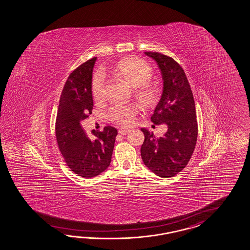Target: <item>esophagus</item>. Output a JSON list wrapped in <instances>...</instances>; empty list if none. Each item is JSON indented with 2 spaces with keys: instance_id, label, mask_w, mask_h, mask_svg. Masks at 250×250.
Instances as JSON below:
<instances>
[{
  "instance_id": "34e87169",
  "label": "esophagus",
  "mask_w": 250,
  "mask_h": 250,
  "mask_svg": "<svg viewBox=\"0 0 250 250\" xmlns=\"http://www.w3.org/2000/svg\"><path fill=\"white\" fill-rule=\"evenodd\" d=\"M118 132H119V134H121V135H126L128 132H130V130L127 128H119Z\"/></svg>"
}]
</instances>
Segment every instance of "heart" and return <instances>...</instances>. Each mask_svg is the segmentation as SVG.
<instances>
[{"label": "heart", "mask_w": 250, "mask_h": 250, "mask_svg": "<svg viewBox=\"0 0 250 250\" xmlns=\"http://www.w3.org/2000/svg\"><path fill=\"white\" fill-rule=\"evenodd\" d=\"M113 72L129 85L135 87V95L143 104H149L154 100V90L146 83L151 75V70L144 62L135 58H125L115 64ZM104 83V74L99 71L95 74L92 81V94L96 101L103 97ZM136 113L137 106L135 104L115 103L108 110V116L112 121L126 125Z\"/></svg>", "instance_id": "heart-1"}]
</instances>
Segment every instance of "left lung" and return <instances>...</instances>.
Returning <instances> with one entry per match:
<instances>
[{
  "label": "left lung",
  "instance_id": "obj_1",
  "mask_svg": "<svg viewBox=\"0 0 250 250\" xmlns=\"http://www.w3.org/2000/svg\"><path fill=\"white\" fill-rule=\"evenodd\" d=\"M144 54L155 62L162 75V94L151 121L166 124L168 130L162 137H156L147 129H141L145 135L141 156L154 174L168 178L186 167L196 146L195 101L187 75L173 58L160 53Z\"/></svg>",
  "mask_w": 250,
  "mask_h": 250
}]
</instances>
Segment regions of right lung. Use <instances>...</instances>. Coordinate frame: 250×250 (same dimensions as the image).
<instances>
[{"label": "right lung", "instance_id": "obj_1", "mask_svg": "<svg viewBox=\"0 0 250 250\" xmlns=\"http://www.w3.org/2000/svg\"><path fill=\"white\" fill-rule=\"evenodd\" d=\"M96 57L83 62L69 75L62 92L55 135L65 162L76 175L91 178L100 175L111 163L117 130L84 133L81 121L92 113V77Z\"/></svg>", "mask_w": 250, "mask_h": 250}]
</instances>
